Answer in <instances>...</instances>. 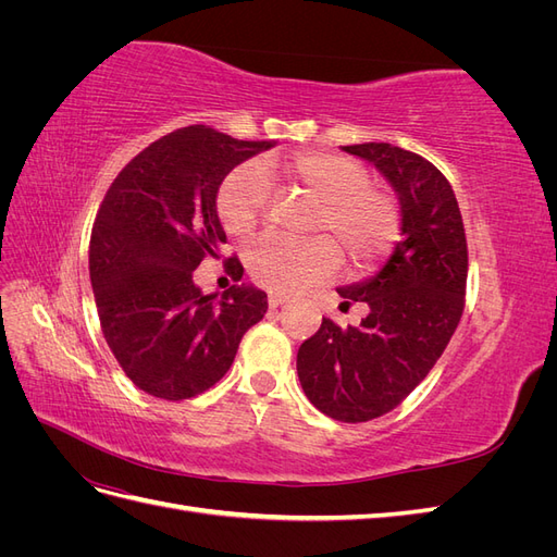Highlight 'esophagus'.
<instances>
[{"label":"esophagus","instance_id":"34e87169","mask_svg":"<svg viewBox=\"0 0 557 557\" xmlns=\"http://www.w3.org/2000/svg\"><path fill=\"white\" fill-rule=\"evenodd\" d=\"M267 301H269V309H278L281 305H285V301H288V297H285V295H278V293H269Z\"/></svg>","mask_w":557,"mask_h":557}]
</instances>
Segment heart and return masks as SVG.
I'll use <instances>...</instances> for the list:
<instances>
[{
  "label": "heart",
  "mask_w": 557,
  "mask_h": 557,
  "mask_svg": "<svg viewBox=\"0 0 557 557\" xmlns=\"http://www.w3.org/2000/svg\"><path fill=\"white\" fill-rule=\"evenodd\" d=\"M269 174H283L318 201L313 234L305 244L264 239L248 252V272L272 293H297L327 278L339 267V250L356 269H372L391 256L401 209L395 193L369 181V170L339 153H295L283 162L242 164L218 188L215 213L232 237H250L267 211Z\"/></svg>",
  "instance_id": "b5f03b06"
}]
</instances>
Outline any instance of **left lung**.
I'll return each mask as SVG.
<instances>
[{
    "label": "left lung",
    "mask_w": 557,
    "mask_h": 557,
    "mask_svg": "<svg viewBox=\"0 0 557 557\" xmlns=\"http://www.w3.org/2000/svg\"><path fill=\"white\" fill-rule=\"evenodd\" d=\"M344 150L391 181L404 239L376 276L336 290L369 313L358 327L323 318L297 350V374L318 411L367 423L407 399L442 358L462 318L469 262L458 199L432 162L393 144Z\"/></svg>",
    "instance_id": "left-lung-1"
}]
</instances>
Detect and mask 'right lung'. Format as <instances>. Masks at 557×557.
<instances>
[{"label": "right lung", "instance_id": "obj_1", "mask_svg": "<svg viewBox=\"0 0 557 557\" xmlns=\"http://www.w3.org/2000/svg\"><path fill=\"white\" fill-rule=\"evenodd\" d=\"M272 146L190 125L144 148L107 190L90 234V283L104 339L139 391L170 401L209 391L267 313L262 290L242 283L218 299L193 272L227 239L215 213L223 178ZM230 264L244 274L239 260Z\"/></svg>", "mask_w": 557, "mask_h": 557}]
</instances>
